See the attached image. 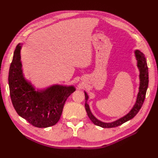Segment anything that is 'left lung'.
Here are the masks:
<instances>
[{
  "instance_id": "obj_1",
  "label": "left lung",
  "mask_w": 158,
  "mask_h": 158,
  "mask_svg": "<svg viewBox=\"0 0 158 158\" xmlns=\"http://www.w3.org/2000/svg\"><path fill=\"white\" fill-rule=\"evenodd\" d=\"M135 56L137 60V67L139 70V80H140V84H139V90L137 94V97L136 99V102L132 108L125 115L119 118L116 121L110 123L103 122L99 120L95 117L91 111L89 105L88 104V100L89 99V96L88 94L84 91L85 94V111L87 112L88 116L90 118V120L93 122L94 125L99 126L102 128H113L117 127L118 126L121 125L122 124L127 122L128 121L131 120L132 118L136 116V114L140 111V108L142 106V104L144 103V99L146 97V94L147 88L148 86V69L147 65L146 59L143 54V52L140 50L136 49L135 51Z\"/></svg>"
}]
</instances>
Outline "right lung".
I'll return each mask as SVG.
<instances>
[{
    "mask_svg": "<svg viewBox=\"0 0 158 158\" xmlns=\"http://www.w3.org/2000/svg\"><path fill=\"white\" fill-rule=\"evenodd\" d=\"M18 44L14 52L8 75L12 105L17 113L33 126L47 128L59 121L66 99L76 90L74 85L53 84L43 89L35 88L23 73Z\"/></svg>",
    "mask_w": 158,
    "mask_h": 158,
    "instance_id": "obj_1",
    "label": "right lung"
}]
</instances>
